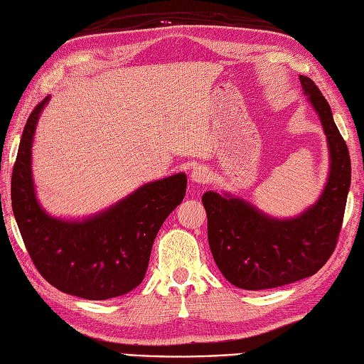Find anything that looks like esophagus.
Returning a JSON list of instances; mask_svg holds the SVG:
<instances>
[{
    "instance_id": "esophagus-1",
    "label": "esophagus",
    "mask_w": 364,
    "mask_h": 364,
    "mask_svg": "<svg viewBox=\"0 0 364 364\" xmlns=\"http://www.w3.org/2000/svg\"><path fill=\"white\" fill-rule=\"evenodd\" d=\"M191 182L195 183H207L210 179V171L208 168L204 165H196L191 169Z\"/></svg>"
}]
</instances>
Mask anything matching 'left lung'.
I'll return each instance as SVG.
<instances>
[{"label": "left lung", "mask_w": 364, "mask_h": 364, "mask_svg": "<svg viewBox=\"0 0 364 364\" xmlns=\"http://www.w3.org/2000/svg\"><path fill=\"white\" fill-rule=\"evenodd\" d=\"M327 135L330 173L318 203L291 220L262 213L245 199L207 191L208 245L232 285L268 289L316 274L336 247L350 187V157L327 100L310 77L299 76Z\"/></svg>", "instance_id": "1"}]
</instances>
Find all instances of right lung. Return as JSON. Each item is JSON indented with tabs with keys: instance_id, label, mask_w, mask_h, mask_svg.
<instances>
[{
	"instance_id": "obj_1",
	"label": "right lung",
	"mask_w": 364,
	"mask_h": 364,
	"mask_svg": "<svg viewBox=\"0 0 364 364\" xmlns=\"http://www.w3.org/2000/svg\"><path fill=\"white\" fill-rule=\"evenodd\" d=\"M46 102L31 112L12 171V210L24 246L59 291L88 301L123 296L141 284L159 229L183 200L187 176L149 182L82 221L50 216L36 198L31 171L32 139Z\"/></svg>"
}]
</instances>
